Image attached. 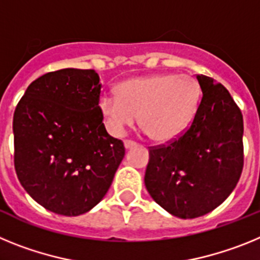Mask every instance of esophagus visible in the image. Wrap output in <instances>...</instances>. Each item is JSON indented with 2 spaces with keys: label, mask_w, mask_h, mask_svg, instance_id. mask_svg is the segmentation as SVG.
I'll return each mask as SVG.
<instances>
[{
  "label": "esophagus",
  "mask_w": 260,
  "mask_h": 260,
  "mask_svg": "<svg viewBox=\"0 0 260 260\" xmlns=\"http://www.w3.org/2000/svg\"><path fill=\"white\" fill-rule=\"evenodd\" d=\"M123 144H125L126 150H128V148H133V147L137 146V143H135V142H133V141H125V142H123Z\"/></svg>",
  "instance_id": "obj_1"
}]
</instances>
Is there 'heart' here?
Instances as JSON below:
<instances>
[{"label": "heart", "mask_w": 260, "mask_h": 260, "mask_svg": "<svg viewBox=\"0 0 260 260\" xmlns=\"http://www.w3.org/2000/svg\"><path fill=\"white\" fill-rule=\"evenodd\" d=\"M202 88L190 74H153L127 79L117 87V95L104 93L99 107L110 134L119 137L139 123L153 141L180 137L194 118Z\"/></svg>", "instance_id": "b5f03b06"}]
</instances>
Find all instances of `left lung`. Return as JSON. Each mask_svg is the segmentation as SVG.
I'll return each mask as SVG.
<instances>
[{"instance_id":"1","label":"left lung","mask_w":260,"mask_h":260,"mask_svg":"<svg viewBox=\"0 0 260 260\" xmlns=\"http://www.w3.org/2000/svg\"><path fill=\"white\" fill-rule=\"evenodd\" d=\"M202 98L191 125L168 144L150 147L144 183L165 211L181 219L211 212L233 191L243 168V118L229 91L197 75Z\"/></svg>"}]
</instances>
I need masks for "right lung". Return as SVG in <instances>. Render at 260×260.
<instances>
[{"mask_svg":"<svg viewBox=\"0 0 260 260\" xmlns=\"http://www.w3.org/2000/svg\"><path fill=\"white\" fill-rule=\"evenodd\" d=\"M95 70L62 69L34 80L13 118L14 167L34 201L54 213L78 216L104 198L125 156L110 137Z\"/></svg>","mask_w":260,"mask_h":260,"instance_id":"1","label":"right lung"}]
</instances>
